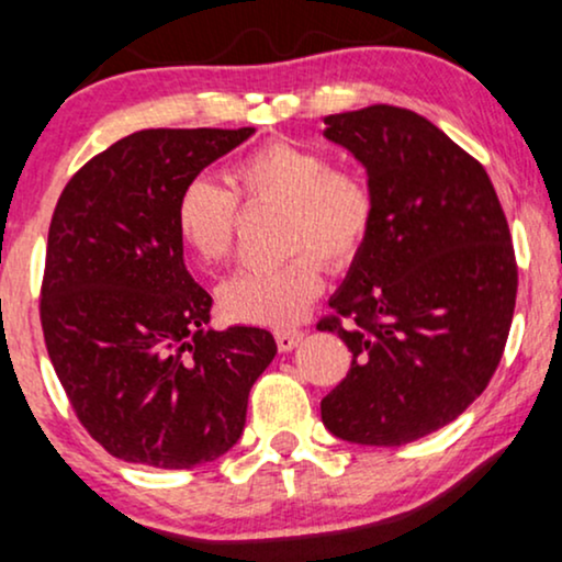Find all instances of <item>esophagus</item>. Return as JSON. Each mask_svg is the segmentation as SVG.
Wrapping results in <instances>:
<instances>
[{
    "instance_id": "esophagus-1",
    "label": "esophagus",
    "mask_w": 562,
    "mask_h": 562,
    "mask_svg": "<svg viewBox=\"0 0 562 562\" xmlns=\"http://www.w3.org/2000/svg\"><path fill=\"white\" fill-rule=\"evenodd\" d=\"M303 329L301 327H282V329H277L274 333V340H277V348L282 350V353H288V350H293V348H299V342L303 340Z\"/></svg>"
}]
</instances>
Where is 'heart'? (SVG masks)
Returning a JSON list of instances; mask_svg holds the SVG:
<instances>
[{"label": "heart", "mask_w": 562, "mask_h": 562, "mask_svg": "<svg viewBox=\"0 0 562 562\" xmlns=\"http://www.w3.org/2000/svg\"><path fill=\"white\" fill-rule=\"evenodd\" d=\"M227 188L193 178L175 201V229L201 267H220L235 251L240 206H280V246L293 251L272 267L240 269L220 285L227 316L256 324H288L322 290V262L346 267L367 243L376 195L367 175L329 165L319 148L267 140L227 167Z\"/></svg>", "instance_id": "obj_1"}]
</instances>
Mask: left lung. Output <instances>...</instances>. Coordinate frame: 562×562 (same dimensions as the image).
<instances>
[{"label":"left lung","instance_id":"1","mask_svg":"<svg viewBox=\"0 0 562 562\" xmlns=\"http://www.w3.org/2000/svg\"><path fill=\"white\" fill-rule=\"evenodd\" d=\"M367 167L376 216L316 329L353 363L322 401L335 437L376 448L456 422L503 358L518 267L490 175L422 114L374 104L324 117Z\"/></svg>","mask_w":562,"mask_h":562}]
</instances>
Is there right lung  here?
Wrapping results in <instances>:
<instances>
[{
  "label": "right lung",
  "mask_w": 562,
  "mask_h": 562,
  "mask_svg": "<svg viewBox=\"0 0 562 562\" xmlns=\"http://www.w3.org/2000/svg\"><path fill=\"white\" fill-rule=\"evenodd\" d=\"M254 127H151L72 175L54 206L42 280L44 342L83 429L154 469L220 458L277 353L259 327L209 329L212 295L188 274L175 201Z\"/></svg>",
  "instance_id": "right-lung-1"
}]
</instances>
